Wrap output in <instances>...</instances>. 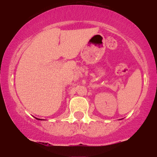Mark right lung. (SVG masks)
<instances>
[{
    "instance_id": "1",
    "label": "right lung",
    "mask_w": 157,
    "mask_h": 157,
    "mask_svg": "<svg viewBox=\"0 0 157 157\" xmlns=\"http://www.w3.org/2000/svg\"><path fill=\"white\" fill-rule=\"evenodd\" d=\"M37 119H38V118H37ZM38 120H41V119H38Z\"/></svg>"
}]
</instances>
